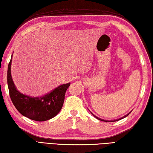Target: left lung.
<instances>
[{
	"label": "left lung",
	"mask_w": 153,
	"mask_h": 153,
	"mask_svg": "<svg viewBox=\"0 0 153 153\" xmlns=\"http://www.w3.org/2000/svg\"><path fill=\"white\" fill-rule=\"evenodd\" d=\"M90 111V110H89ZM131 112H129L128 114H126V115H125V116H123V117H122V118H119V119H116V120H104V119H101V118H99V117H97V116H96L95 114H93L90 111V112L91 113V114L95 117V118H96L97 119H98V120H100V121H102V122H116V121H118V120H122V119H123V118H126V117H127L128 116L129 114L131 113Z\"/></svg>",
	"instance_id": "obj_1"
}]
</instances>
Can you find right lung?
<instances>
[{"label":"right lung","instance_id":"add662e5","mask_svg":"<svg viewBox=\"0 0 153 153\" xmlns=\"http://www.w3.org/2000/svg\"><path fill=\"white\" fill-rule=\"evenodd\" d=\"M12 55L8 64L7 82L13 105L22 115L31 120L43 122L56 116L62 108L64 96L70 83L58 86L41 97H31L18 91L11 75Z\"/></svg>","mask_w":153,"mask_h":153}]
</instances>
